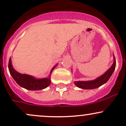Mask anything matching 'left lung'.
Instances as JSON below:
<instances>
[{
  "mask_svg": "<svg viewBox=\"0 0 126 126\" xmlns=\"http://www.w3.org/2000/svg\"><path fill=\"white\" fill-rule=\"evenodd\" d=\"M114 61L113 64L104 74L102 75L100 77L98 78L97 79L94 80H91V81H76L74 83L78 88L85 89H92L99 87L109 80L110 78L111 77L114 70H115L116 62H115V58L114 56Z\"/></svg>",
  "mask_w": 126,
  "mask_h": 126,
  "instance_id": "obj_1",
  "label": "left lung"
}]
</instances>
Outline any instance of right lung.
Listing matches in <instances>:
<instances>
[{
    "mask_svg": "<svg viewBox=\"0 0 126 126\" xmlns=\"http://www.w3.org/2000/svg\"><path fill=\"white\" fill-rule=\"evenodd\" d=\"M56 64L54 67L52 69L51 72L53 71V69L57 66ZM8 68L9 70L10 74L14 78V80H15L18 84L21 86V87L25 88V89H28V90L31 91H37L43 89L44 88H47L51 83V80H50V77L47 78H43V79H35L32 76H30L28 75L21 74V73H18L15 69H14L12 66V63H11V59L10 58L9 61Z\"/></svg>",
    "mask_w": 126,
    "mask_h": 126,
    "instance_id": "1",
    "label": "right lung"
}]
</instances>
